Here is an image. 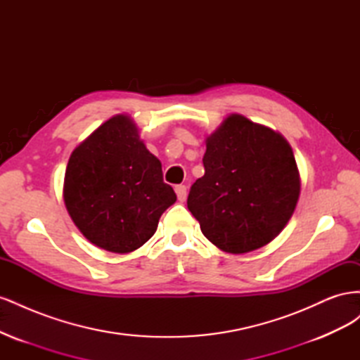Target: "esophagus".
Listing matches in <instances>:
<instances>
[{"label":"esophagus","mask_w":360,"mask_h":360,"mask_svg":"<svg viewBox=\"0 0 360 360\" xmlns=\"http://www.w3.org/2000/svg\"><path fill=\"white\" fill-rule=\"evenodd\" d=\"M176 193H177V198L180 202H183L186 200V186L184 184H177L176 186Z\"/></svg>","instance_id":"34e87169"}]
</instances>
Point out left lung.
<instances>
[{
    "label": "left lung",
    "instance_id": "obj_1",
    "mask_svg": "<svg viewBox=\"0 0 360 360\" xmlns=\"http://www.w3.org/2000/svg\"><path fill=\"white\" fill-rule=\"evenodd\" d=\"M202 163L188 209L216 248L252 252L284 230L302 183L292 148L279 132L230 114L205 138Z\"/></svg>",
    "mask_w": 360,
    "mask_h": 360
}]
</instances>
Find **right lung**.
<instances>
[{
  "label": "right lung",
  "mask_w": 360,
  "mask_h": 360,
  "mask_svg": "<svg viewBox=\"0 0 360 360\" xmlns=\"http://www.w3.org/2000/svg\"><path fill=\"white\" fill-rule=\"evenodd\" d=\"M63 198L86 240L114 254H129L158 230L176 202L163 183L162 163L147 150L130 115L106 120L72 151Z\"/></svg>",
  "instance_id": "right-lung-1"
}]
</instances>
